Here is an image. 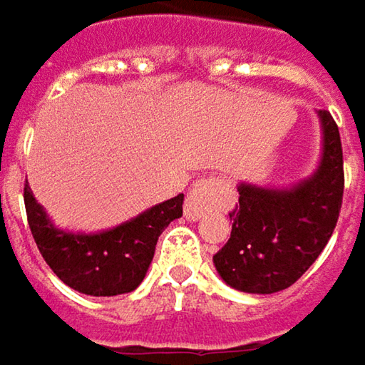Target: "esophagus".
Returning a JSON list of instances; mask_svg holds the SVG:
<instances>
[{
  "instance_id": "obj_1",
  "label": "esophagus",
  "mask_w": 365,
  "mask_h": 365,
  "mask_svg": "<svg viewBox=\"0 0 365 365\" xmlns=\"http://www.w3.org/2000/svg\"><path fill=\"white\" fill-rule=\"evenodd\" d=\"M220 187H222V182L216 176H205L202 180H195V185L191 187V191L185 200V216L189 220H200L204 214L216 210L220 204V200H218Z\"/></svg>"
}]
</instances>
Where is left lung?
I'll return each instance as SVG.
<instances>
[{
  "label": "left lung",
  "instance_id": "left-lung-1",
  "mask_svg": "<svg viewBox=\"0 0 365 365\" xmlns=\"http://www.w3.org/2000/svg\"><path fill=\"white\" fill-rule=\"evenodd\" d=\"M317 115L324 151L313 176L292 189L237 187L231 237L214 254L218 275L235 290L273 294L290 288L332 237L344 189L342 145L330 111Z\"/></svg>",
  "mask_w": 365,
  "mask_h": 365
}]
</instances>
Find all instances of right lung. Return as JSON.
Masks as SVG:
<instances>
[{"label":"right lung","mask_w":365,"mask_h":365,"mask_svg":"<svg viewBox=\"0 0 365 365\" xmlns=\"http://www.w3.org/2000/svg\"><path fill=\"white\" fill-rule=\"evenodd\" d=\"M182 200L180 193L119 227L88 235L56 229L24 185L26 220L43 260L68 288L90 297H117L140 286L161 231L182 216Z\"/></svg>","instance_id":"right-lung-1"}]
</instances>
